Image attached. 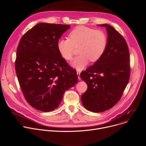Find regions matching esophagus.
I'll list each match as a JSON object with an SVG mask.
<instances>
[{
	"mask_svg": "<svg viewBox=\"0 0 146 146\" xmlns=\"http://www.w3.org/2000/svg\"><path fill=\"white\" fill-rule=\"evenodd\" d=\"M77 76H78V80H80L81 79V78H80V72H77Z\"/></svg>",
	"mask_w": 146,
	"mask_h": 146,
	"instance_id": "esophagus-1",
	"label": "esophagus"
}]
</instances>
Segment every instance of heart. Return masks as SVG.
<instances>
[{
	"mask_svg": "<svg viewBox=\"0 0 146 146\" xmlns=\"http://www.w3.org/2000/svg\"><path fill=\"white\" fill-rule=\"evenodd\" d=\"M69 38H60L57 42V48L60 56L66 60L72 59L75 48L78 55L72 65L78 70H82L91 62L98 61L105 54L108 43L106 33L99 29L78 26L68 35Z\"/></svg>",
	"mask_w": 146,
	"mask_h": 146,
	"instance_id": "obj_1",
	"label": "heart"
}]
</instances>
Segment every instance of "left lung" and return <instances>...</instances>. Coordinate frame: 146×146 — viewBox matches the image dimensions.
Here are the masks:
<instances>
[{
  "mask_svg": "<svg viewBox=\"0 0 146 146\" xmlns=\"http://www.w3.org/2000/svg\"><path fill=\"white\" fill-rule=\"evenodd\" d=\"M106 27L108 43L103 56L80 74L87 84L81 95L84 107L99 113L112 108L120 100L130 77L129 51L125 40L113 27Z\"/></svg>",
  "mask_w": 146,
  "mask_h": 146,
  "instance_id": "1",
  "label": "left lung"
}]
</instances>
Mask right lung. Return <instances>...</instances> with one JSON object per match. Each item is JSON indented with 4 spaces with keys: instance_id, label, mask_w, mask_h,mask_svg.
I'll list each match as a JSON object with an SVG mask.
<instances>
[{
    "instance_id": "right-lung-1",
    "label": "right lung",
    "mask_w": 146,
    "mask_h": 146,
    "mask_svg": "<svg viewBox=\"0 0 146 146\" xmlns=\"http://www.w3.org/2000/svg\"><path fill=\"white\" fill-rule=\"evenodd\" d=\"M69 25L40 23L22 37L15 68L25 99L40 111L56 109L64 92L78 81L76 72L62 58L57 42Z\"/></svg>"
}]
</instances>
